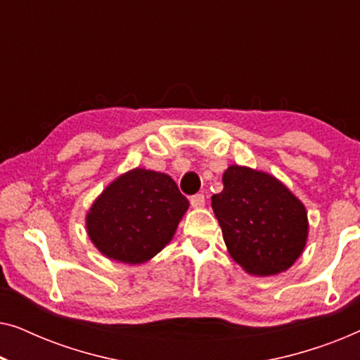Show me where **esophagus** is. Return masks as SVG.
Wrapping results in <instances>:
<instances>
[{
  "label": "esophagus",
  "mask_w": 360,
  "mask_h": 360,
  "mask_svg": "<svg viewBox=\"0 0 360 360\" xmlns=\"http://www.w3.org/2000/svg\"><path fill=\"white\" fill-rule=\"evenodd\" d=\"M190 203L193 208H203L205 206V195L203 193H196L190 198Z\"/></svg>",
  "instance_id": "obj_1"
}]
</instances>
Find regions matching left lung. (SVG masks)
Segmentation results:
<instances>
[{"label": "left lung", "instance_id": "8db88e82", "mask_svg": "<svg viewBox=\"0 0 360 360\" xmlns=\"http://www.w3.org/2000/svg\"><path fill=\"white\" fill-rule=\"evenodd\" d=\"M223 184L211 206L231 257L259 277L292 267L308 238L302 201L275 176L249 167L231 165Z\"/></svg>", "mask_w": 360, "mask_h": 360}]
</instances>
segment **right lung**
I'll return each instance as SVG.
<instances>
[{
	"label": "right lung",
	"instance_id": "1",
	"mask_svg": "<svg viewBox=\"0 0 360 360\" xmlns=\"http://www.w3.org/2000/svg\"><path fill=\"white\" fill-rule=\"evenodd\" d=\"M188 205L169 175L134 169L108 185L91 205L88 236L106 257L147 262L170 243Z\"/></svg>",
	"mask_w": 360,
	"mask_h": 360
}]
</instances>
